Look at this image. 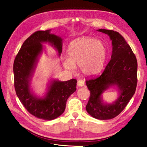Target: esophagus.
I'll list each match as a JSON object with an SVG mask.
<instances>
[{
    "mask_svg": "<svg viewBox=\"0 0 147 147\" xmlns=\"http://www.w3.org/2000/svg\"><path fill=\"white\" fill-rule=\"evenodd\" d=\"M77 85H78V87H82L84 86V81L82 80H79L77 82Z\"/></svg>",
    "mask_w": 147,
    "mask_h": 147,
    "instance_id": "1",
    "label": "esophagus"
}]
</instances>
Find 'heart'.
<instances>
[{
	"mask_svg": "<svg viewBox=\"0 0 147 147\" xmlns=\"http://www.w3.org/2000/svg\"><path fill=\"white\" fill-rule=\"evenodd\" d=\"M68 58L63 60V66L75 73L76 66L86 76L98 74L103 69L107 56V49L102 41L89 37L74 39L67 48Z\"/></svg>",
	"mask_w": 147,
	"mask_h": 147,
	"instance_id": "b5f03b06",
	"label": "heart"
}]
</instances>
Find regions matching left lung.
I'll return each mask as SVG.
<instances>
[{
  "mask_svg": "<svg viewBox=\"0 0 147 147\" xmlns=\"http://www.w3.org/2000/svg\"><path fill=\"white\" fill-rule=\"evenodd\" d=\"M97 31L109 37L113 47L112 54L102 74L86 81L90 91L86 108L93 117L108 120L117 116L135 93L138 62L130 47L119 32L106 29ZM111 86L118 88L119 96L113 103H107L103 100L102 94Z\"/></svg>",
  "mask_w": 147,
  "mask_h": 147,
  "instance_id": "1",
  "label": "left lung"
}]
</instances>
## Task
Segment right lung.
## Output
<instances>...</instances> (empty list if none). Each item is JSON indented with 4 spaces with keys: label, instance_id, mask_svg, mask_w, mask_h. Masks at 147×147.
<instances>
[{
    "label": "right lung",
    "instance_id": "right-lung-1",
    "mask_svg": "<svg viewBox=\"0 0 147 147\" xmlns=\"http://www.w3.org/2000/svg\"><path fill=\"white\" fill-rule=\"evenodd\" d=\"M51 30L38 31L27 38L19 50L13 63L14 86L17 96L27 111L37 118L51 121L64 112L68 98L76 90V79L59 81L53 79L47 86L43 97L35 94L31 89V80L43 53L42 44L48 43L61 55L63 39L51 33Z\"/></svg>",
    "mask_w": 147,
    "mask_h": 147
}]
</instances>
